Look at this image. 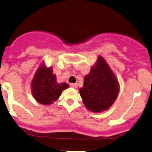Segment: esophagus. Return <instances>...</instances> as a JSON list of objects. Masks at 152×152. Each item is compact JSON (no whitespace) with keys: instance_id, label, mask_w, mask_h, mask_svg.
I'll use <instances>...</instances> for the list:
<instances>
[{"instance_id":"34e87169","label":"esophagus","mask_w":152,"mask_h":152,"mask_svg":"<svg viewBox=\"0 0 152 152\" xmlns=\"http://www.w3.org/2000/svg\"><path fill=\"white\" fill-rule=\"evenodd\" d=\"M70 86L72 88H77V83H70Z\"/></svg>"}]
</instances>
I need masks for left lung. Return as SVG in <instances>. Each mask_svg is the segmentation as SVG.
<instances>
[{"mask_svg": "<svg viewBox=\"0 0 152 152\" xmlns=\"http://www.w3.org/2000/svg\"><path fill=\"white\" fill-rule=\"evenodd\" d=\"M118 84L114 74L105 60L99 57L90 73L85 76L80 94L86 107L100 113L110 108L116 99Z\"/></svg>", "mask_w": 152, "mask_h": 152, "instance_id": "8db88e82", "label": "left lung"}]
</instances>
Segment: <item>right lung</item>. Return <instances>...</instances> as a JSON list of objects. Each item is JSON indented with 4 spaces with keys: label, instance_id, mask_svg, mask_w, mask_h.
Masks as SVG:
<instances>
[{
    "label": "right lung",
    "instance_id": "obj_1",
    "mask_svg": "<svg viewBox=\"0 0 152 152\" xmlns=\"http://www.w3.org/2000/svg\"><path fill=\"white\" fill-rule=\"evenodd\" d=\"M69 87L66 83H58L51 68L42 66L36 72L32 81V91L36 100L47 105L58 99L63 89Z\"/></svg>",
    "mask_w": 152,
    "mask_h": 152
}]
</instances>
